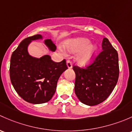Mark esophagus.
I'll return each instance as SVG.
<instances>
[{
	"instance_id": "1",
	"label": "esophagus",
	"mask_w": 132,
	"mask_h": 132,
	"mask_svg": "<svg viewBox=\"0 0 132 132\" xmlns=\"http://www.w3.org/2000/svg\"><path fill=\"white\" fill-rule=\"evenodd\" d=\"M67 67L69 69H71V68L72 67V62L70 60H68L67 61Z\"/></svg>"
}]
</instances>
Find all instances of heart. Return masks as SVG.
<instances>
[{"label": "heart", "mask_w": 132, "mask_h": 132, "mask_svg": "<svg viewBox=\"0 0 132 132\" xmlns=\"http://www.w3.org/2000/svg\"><path fill=\"white\" fill-rule=\"evenodd\" d=\"M89 44V40L85 38H80L69 41L67 43V47L70 51L73 53L82 50L79 55L78 60L81 63L85 64L91 62L98 50L96 45Z\"/></svg>", "instance_id": "1"}]
</instances>
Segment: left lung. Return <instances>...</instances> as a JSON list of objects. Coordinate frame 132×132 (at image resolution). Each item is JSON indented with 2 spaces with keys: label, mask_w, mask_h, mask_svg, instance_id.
Returning a JSON list of instances; mask_svg holds the SVG:
<instances>
[{
  "label": "left lung",
  "mask_w": 132,
  "mask_h": 132,
  "mask_svg": "<svg viewBox=\"0 0 132 132\" xmlns=\"http://www.w3.org/2000/svg\"><path fill=\"white\" fill-rule=\"evenodd\" d=\"M102 49L90 65L85 68L73 66L76 96L81 102L91 106L106 100L119 77L118 52L107 38L103 39Z\"/></svg>",
  "instance_id": "left-lung-1"
}]
</instances>
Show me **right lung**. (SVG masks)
Returning a JSON list of instances; mask_svg holds the SVG:
<instances>
[{"mask_svg":"<svg viewBox=\"0 0 132 132\" xmlns=\"http://www.w3.org/2000/svg\"><path fill=\"white\" fill-rule=\"evenodd\" d=\"M41 37L36 35L23 39L13 52L9 67L11 81L16 92L24 100L35 104L51 100L60 76L68 69L65 59L55 62L49 55L39 59L28 55V44ZM45 44L52 51L56 50L50 39L46 40Z\"/></svg>","mask_w":132,"mask_h":132,"instance_id":"obj_1","label":"right lung"}]
</instances>
